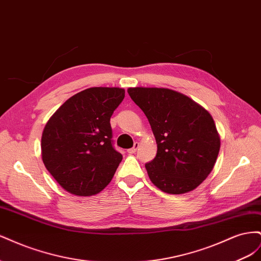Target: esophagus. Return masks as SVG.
Returning a JSON list of instances; mask_svg holds the SVG:
<instances>
[{
	"label": "esophagus",
	"mask_w": 261,
	"mask_h": 261,
	"mask_svg": "<svg viewBox=\"0 0 261 261\" xmlns=\"http://www.w3.org/2000/svg\"><path fill=\"white\" fill-rule=\"evenodd\" d=\"M138 147H139V144H138V143H135V145H134V147H133V148H130V149H128V150H127V152H128L129 154L135 153V152L137 151Z\"/></svg>",
	"instance_id": "esophagus-1"
}]
</instances>
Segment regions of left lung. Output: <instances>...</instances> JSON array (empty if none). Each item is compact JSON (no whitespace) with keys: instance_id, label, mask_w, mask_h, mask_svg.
Segmentation results:
<instances>
[{"instance_id":"8db88e82","label":"left lung","mask_w":261,"mask_h":261,"mask_svg":"<svg viewBox=\"0 0 261 261\" xmlns=\"http://www.w3.org/2000/svg\"><path fill=\"white\" fill-rule=\"evenodd\" d=\"M143 110L156 141V155L146 163L152 183L168 194L194 191L210 174L220 137L210 113L183 93L167 88H128Z\"/></svg>"}]
</instances>
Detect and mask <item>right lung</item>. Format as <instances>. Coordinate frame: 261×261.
I'll return each instance as SVG.
<instances>
[{"mask_svg":"<svg viewBox=\"0 0 261 261\" xmlns=\"http://www.w3.org/2000/svg\"><path fill=\"white\" fill-rule=\"evenodd\" d=\"M124 97L122 88H88L66 100L45 124L42 161L68 193L96 195L111 181L123 155L113 146L110 118Z\"/></svg>","mask_w":261,"mask_h":261,"instance_id":"right-lung-1","label":"right lung"}]
</instances>
